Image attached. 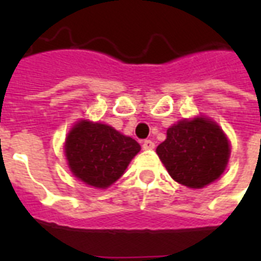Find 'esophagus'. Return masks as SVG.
Instances as JSON below:
<instances>
[{
  "label": "esophagus",
  "mask_w": 261,
  "mask_h": 261,
  "mask_svg": "<svg viewBox=\"0 0 261 261\" xmlns=\"http://www.w3.org/2000/svg\"><path fill=\"white\" fill-rule=\"evenodd\" d=\"M142 147L145 150H153L154 149V142L150 141V139H145L142 142Z\"/></svg>",
  "instance_id": "obj_1"
}]
</instances>
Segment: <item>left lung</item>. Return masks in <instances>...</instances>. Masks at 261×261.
<instances>
[{
    "instance_id": "8db88e82",
    "label": "left lung",
    "mask_w": 261,
    "mask_h": 261,
    "mask_svg": "<svg viewBox=\"0 0 261 261\" xmlns=\"http://www.w3.org/2000/svg\"><path fill=\"white\" fill-rule=\"evenodd\" d=\"M155 151L173 180L190 188H202L223 173L230 147L214 122L196 118L169 127L167 139Z\"/></svg>"
}]
</instances>
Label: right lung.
I'll list each match as a JSON object with an SVG mask.
<instances>
[{"label": "right lung", "mask_w": 261, "mask_h": 261, "mask_svg": "<svg viewBox=\"0 0 261 261\" xmlns=\"http://www.w3.org/2000/svg\"><path fill=\"white\" fill-rule=\"evenodd\" d=\"M65 150L75 177L92 187L106 188L122 176L141 146L111 126L80 122L69 133Z\"/></svg>", "instance_id": "add662e5"}]
</instances>
